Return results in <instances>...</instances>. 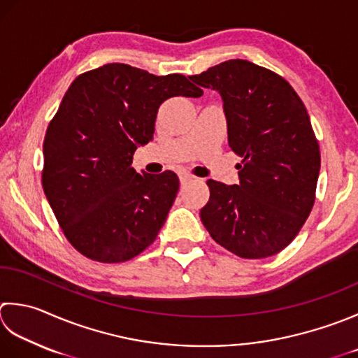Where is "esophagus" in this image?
Returning <instances> with one entry per match:
<instances>
[{"label":"esophagus","mask_w":358,"mask_h":358,"mask_svg":"<svg viewBox=\"0 0 358 358\" xmlns=\"http://www.w3.org/2000/svg\"><path fill=\"white\" fill-rule=\"evenodd\" d=\"M178 178H180V185L185 186V185L189 183V181H191L194 177H192L191 173H187V172H178Z\"/></svg>","instance_id":"obj_1"}]
</instances>
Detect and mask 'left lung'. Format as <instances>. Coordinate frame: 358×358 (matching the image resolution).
<instances>
[{"mask_svg":"<svg viewBox=\"0 0 358 358\" xmlns=\"http://www.w3.org/2000/svg\"><path fill=\"white\" fill-rule=\"evenodd\" d=\"M189 79L222 96L228 144L242 158L239 185L208 180L203 225L236 256L279 253L309 217L320 175V147L303 101L281 76L248 60L223 62Z\"/></svg>","mask_w":358,"mask_h":358,"instance_id":"1","label":"left lung"}]
</instances>
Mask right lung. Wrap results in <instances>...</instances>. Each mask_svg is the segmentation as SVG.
Returning a JSON list of instances; mask_svg holds the SVG:
<instances>
[{"label":"right lung","mask_w":358,"mask_h":358,"mask_svg":"<svg viewBox=\"0 0 358 358\" xmlns=\"http://www.w3.org/2000/svg\"><path fill=\"white\" fill-rule=\"evenodd\" d=\"M201 94L185 76H155L124 63L76 77L46 130L41 183L79 253L125 262L157 239L180 181L171 171L139 175L133 153L152 141L161 103Z\"/></svg>","instance_id":"obj_1"}]
</instances>
